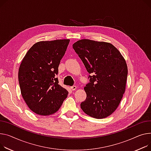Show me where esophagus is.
<instances>
[{
  "label": "esophagus",
  "mask_w": 151,
  "mask_h": 151,
  "mask_svg": "<svg viewBox=\"0 0 151 151\" xmlns=\"http://www.w3.org/2000/svg\"><path fill=\"white\" fill-rule=\"evenodd\" d=\"M70 88H71L72 90H75L76 89V86H73L72 87H70Z\"/></svg>",
  "instance_id": "obj_1"
}]
</instances>
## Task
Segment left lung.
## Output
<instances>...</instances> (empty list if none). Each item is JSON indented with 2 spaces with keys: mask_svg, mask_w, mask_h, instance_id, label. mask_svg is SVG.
Returning a JSON list of instances; mask_svg holds the SVG:
<instances>
[{
  "mask_svg": "<svg viewBox=\"0 0 151 151\" xmlns=\"http://www.w3.org/2000/svg\"><path fill=\"white\" fill-rule=\"evenodd\" d=\"M89 73L90 83L84 88L87 94L81 108L87 115L104 118L114 112L126 89L127 66L119 50L112 44L81 39L73 44Z\"/></svg>",
  "mask_w": 151,
  "mask_h": 151,
  "instance_id": "8db88e82",
  "label": "left lung"
}]
</instances>
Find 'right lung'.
Listing matches in <instances>:
<instances>
[{
    "label": "right lung",
    "mask_w": 151,
    "mask_h": 151,
    "mask_svg": "<svg viewBox=\"0 0 151 151\" xmlns=\"http://www.w3.org/2000/svg\"><path fill=\"white\" fill-rule=\"evenodd\" d=\"M69 39L40 41L29 49L20 65L21 95L29 109L40 115L55 114L67 97V90L56 76Z\"/></svg>",
    "instance_id": "right-lung-1"
}]
</instances>
